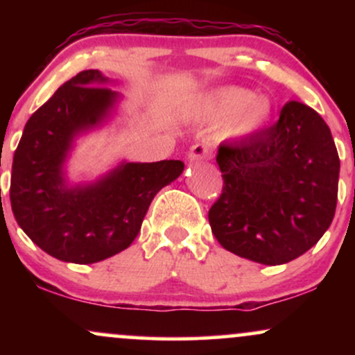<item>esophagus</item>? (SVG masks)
Returning a JSON list of instances; mask_svg holds the SVG:
<instances>
[{"label":"esophagus","instance_id":"1","mask_svg":"<svg viewBox=\"0 0 355 355\" xmlns=\"http://www.w3.org/2000/svg\"><path fill=\"white\" fill-rule=\"evenodd\" d=\"M210 152H211L210 146L207 144H197L189 150L187 158H189V162H202V160H205V158L210 157Z\"/></svg>","mask_w":355,"mask_h":355}]
</instances>
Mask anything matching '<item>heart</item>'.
<instances>
[{"instance_id": "1", "label": "heart", "mask_w": 355, "mask_h": 355, "mask_svg": "<svg viewBox=\"0 0 355 355\" xmlns=\"http://www.w3.org/2000/svg\"><path fill=\"white\" fill-rule=\"evenodd\" d=\"M195 115L205 121H222L220 138L240 144L259 135L272 118V101L237 85H223L202 93L193 105Z\"/></svg>"}]
</instances>
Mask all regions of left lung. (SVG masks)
Wrapping results in <instances>:
<instances>
[{
  "instance_id": "left-lung-1",
  "label": "left lung",
  "mask_w": 355,
  "mask_h": 355,
  "mask_svg": "<svg viewBox=\"0 0 355 355\" xmlns=\"http://www.w3.org/2000/svg\"><path fill=\"white\" fill-rule=\"evenodd\" d=\"M223 190L209 210L232 254L282 266L319 242L337 205L339 153L315 110L288 101L279 121L247 141L220 145Z\"/></svg>"
}]
</instances>
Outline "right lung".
I'll list each match as a JSON object with an SVG mask.
<instances>
[{"label": "right lung", "mask_w": 355, "mask_h": 355, "mask_svg": "<svg viewBox=\"0 0 355 355\" xmlns=\"http://www.w3.org/2000/svg\"><path fill=\"white\" fill-rule=\"evenodd\" d=\"M98 70H85L56 89L23 130L13 157V215L42 250L71 263H95L132 245L146 210L177 180L183 162H121L95 182L71 185L67 160L76 138L115 113L120 93Z\"/></svg>", "instance_id": "1"}]
</instances>
